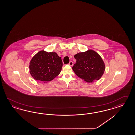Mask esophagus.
Instances as JSON below:
<instances>
[{
	"label": "esophagus",
	"instance_id": "34e87169",
	"mask_svg": "<svg viewBox=\"0 0 135 135\" xmlns=\"http://www.w3.org/2000/svg\"><path fill=\"white\" fill-rule=\"evenodd\" d=\"M69 65L70 66H72L74 65V63H73V61H70V62H69Z\"/></svg>",
	"mask_w": 135,
	"mask_h": 135
}]
</instances>
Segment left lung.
<instances>
[{
	"label": "left lung",
	"instance_id": "left-lung-1",
	"mask_svg": "<svg viewBox=\"0 0 135 135\" xmlns=\"http://www.w3.org/2000/svg\"><path fill=\"white\" fill-rule=\"evenodd\" d=\"M76 60L72 69L76 76L87 82L98 80L105 71V66L102 57L92 50L78 53L74 56Z\"/></svg>",
	"mask_w": 135,
	"mask_h": 135
}]
</instances>
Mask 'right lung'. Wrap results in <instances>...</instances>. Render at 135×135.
I'll return each mask as SVG.
<instances>
[{"label":"right lung","mask_w":135,"mask_h":135,"mask_svg":"<svg viewBox=\"0 0 135 135\" xmlns=\"http://www.w3.org/2000/svg\"><path fill=\"white\" fill-rule=\"evenodd\" d=\"M62 64L61 57L56 53L40 51L30 61V74L36 80L49 82L59 75Z\"/></svg>","instance_id":"add662e5"}]
</instances>
